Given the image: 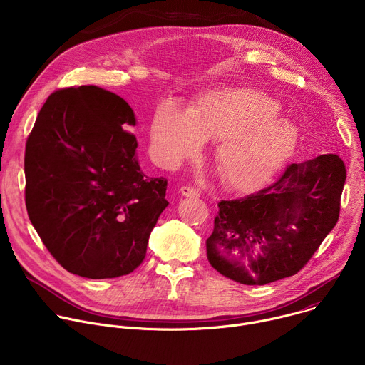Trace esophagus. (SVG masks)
I'll return each instance as SVG.
<instances>
[{
	"label": "esophagus",
	"instance_id": "obj_1",
	"mask_svg": "<svg viewBox=\"0 0 365 365\" xmlns=\"http://www.w3.org/2000/svg\"><path fill=\"white\" fill-rule=\"evenodd\" d=\"M180 193L185 196V197H199V192L193 187H189V186H182L180 187Z\"/></svg>",
	"mask_w": 365,
	"mask_h": 365
}]
</instances>
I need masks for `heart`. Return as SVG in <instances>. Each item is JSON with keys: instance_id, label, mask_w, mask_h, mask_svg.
I'll list each match as a JSON object with an SVG mask.
<instances>
[{"instance_id": "obj_1", "label": "heart", "mask_w": 365, "mask_h": 365, "mask_svg": "<svg viewBox=\"0 0 365 365\" xmlns=\"http://www.w3.org/2000/svg\"><path fill=\"white\" fill-rule=\"evenodd\" d=\"M279 113L277 101L248 88L206 91L187 113L163 102L151 118V150L160 162L178 165L199 153L205 140L218 141L214 159L225 189L251 195L264 187L296 150L299 131Z\"/></svg>"}]
</instances>
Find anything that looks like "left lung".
<instances>
[{
	"mask_svg": "<svg viewBox=\"0 0 365 365\" xmlns=\"http://www.w3.org/2000/svg\"><path fill=\"white\" fill-rule=\"evenodd\" d=\"M346 179L336 154L290 165L272 186L221 200L206 255L222 276L263 286L296 274L339 218Z\"/></svg>",
	"mask_w": 365,
	"mask_h": 365,
	"instance_id": "obj_1",
	"label": "left lung"
}]
</instances>
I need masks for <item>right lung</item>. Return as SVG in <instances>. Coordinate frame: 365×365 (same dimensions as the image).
I'll return each instance as SVG.
<instances>
[{
	"mask_svg": "<svg viewBox=\"0 0 365 365\" xmlns=\"http://www.w3.org/2000/svg\"><path fill=\"white\" fill-rule=\"evenodd\" d=\"M135 115L93 85L51 93L26 144V206L43 244L69 273L114 279L145 257L166 210L168 180L140 169Z\"/></svg>",
	"mask_w": 365,
	"mask_h": 365,
	"instance_id": "add662e5",
	"label": "right lung"
}]
</instances>
